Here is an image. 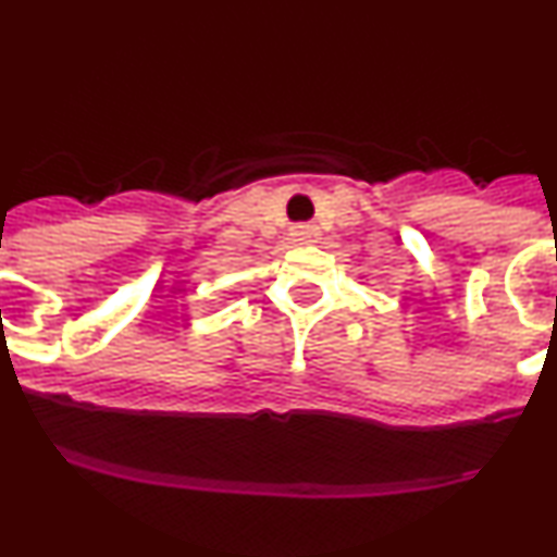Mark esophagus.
Masks as SVG:
<instances>
[{
	"label": "esophagus",
	"mask_w": 557,
	"mask_h": 557,
	"mask_svg": "<svg viewBox=\"0 0 557 557\" xmlns=\"http://www.w3.org/2000/svg\"><path fill=\"white\" fill-rule=\"evenodd\" d=\"M290 235H293V240L296 243H317L319 240V227L317 225H298V227H293L290 230Z\"/></svg>",
	"instance_id": "esophagus-1"
}]
</instances>
